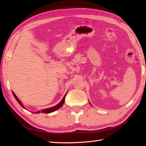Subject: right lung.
<instances>
[{
    "instance_id": "right-lung-1",
    "label": "right lung",
    "mask_w": 146,
    "mask_h": 146,
    "mask_svg": "<svg viewBox=\"0 0 146 146\" xmlns=\"http://www.w3.org/2000/svg\"><path fill=\"white\" fill-rule=\"evenodd\" d=\"M12 94H13V95H14V97H15V98L16 99V100L17 101V102L19 104H20V105L22 107H23V108H24V106L23 105V104H21V101L19 100V98H17V97L16 95H15V94L14 92H12ZM67 94V93H66ZM66 94H65V95L64 96V97H63V98L62 99V100L60 102V103H59L58 105H56V106H54V107H51V108H46V109H43V110H42L41 111H36V112H35V113H39L40 112H41V113H51V112H52V111H55V110H58V108H60L62 105H63V104H64V99H65V97H66Z\"/></svg>"
}]
</instances>
